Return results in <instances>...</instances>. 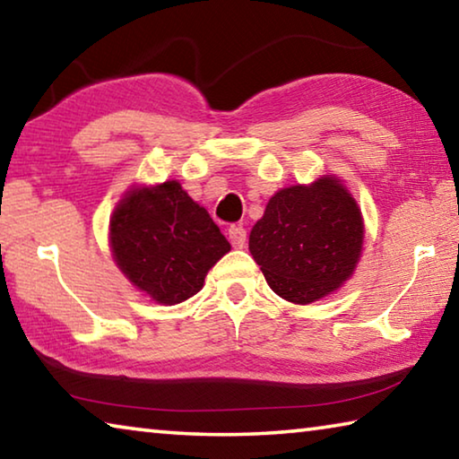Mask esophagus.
Masks as SVG:
<instances>
[{
  "label": "esophagus",
  "instance_id": "34e87169",
  "mask_svg": "<svg viewBox=\"0 0 459 459\" xmlns=\"http://www.w3.org/2000/svg\"><path fill=\"white\" fill-rule=\"evenodd\" d=\"M229 240L235 248H243L247 245V230L240 224H235L229 229Z\"/></svg>",
  "mask_w": 459,
  "mask_h": 459
}]
</instances>
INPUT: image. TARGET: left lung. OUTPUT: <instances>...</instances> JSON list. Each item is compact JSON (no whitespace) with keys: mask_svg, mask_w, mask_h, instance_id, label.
I'll use <instances>...</instances> for the list:
<instances>
[{"mask_svg":"<svg viewBox=\"0 0 459 459\" xmlns=\"http://www.w3.org/2000/svg\"><path fill=\"white\" fill-rule=\"evenodd\" d=\"M360 208L336 176L275 192L248 251L279 298L312 304L351 279L360 259Z\"/></svg>","mask_w":459,"mask_h":459,"instance_id":"left-lung-1","label":"left lung"}]
</instances>
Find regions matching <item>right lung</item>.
Returning <instances> with one entry per match:
<instances>
[{"label": "right lung", "instance_id": "1", "mask_svg": "<svg viewBox=\"0 0 459 459\" xmlns=\"http://www.w3.org/2000/svg\"><path fill=\"white\" fill-rule=\"evenodd\" d=\"M108 243L123 275L161 306L196 295L230 251L206 208L176 180L131 188L111 214Z\"/></svg>", "mask_w": 459, "mask_h": 459}]
</instances>
